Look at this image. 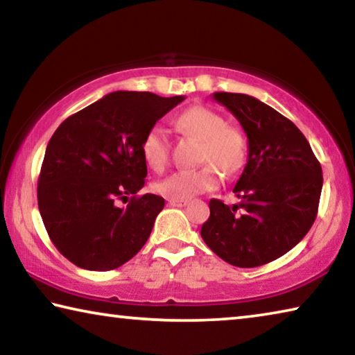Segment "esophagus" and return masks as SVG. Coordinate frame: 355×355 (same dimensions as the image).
Listing matches in <instances>:
<instances>
[{
    "mask_svg": "<svg viewBox=\"0 0 355 355\" xmlns=\"http://www.w3.org/2000/svg\"><path fill=\"white\" fill-rule=\"evenodd\" d=\"M167 202H169V205H171V207H178V208H182V207H186V205H188V200H175V199H169Z\"/></svg>",
    "mask_w": 355,
    "mask_h": 355,
    "instance_id": "esophagus-1",
    "label": "esophagus"
}]
</instances>
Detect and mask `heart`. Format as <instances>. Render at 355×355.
I'll use <instances>...</instances> for the list:
<instances>
[{"instance_id": "obj_1", "label": "heart", "mask_w": 355, "mask_h": 355, "mask_svg": "<svg viewBox=\"0 0 355 355\" xmlns=\"http://www.w3.org/2000/svg\"><path fill=\"white\" fill-rule=\"evenodd\" d=\"M175 125L183 133L202 141L199 163H205L194 171H177L155 183L158 194L175 200H188L202 192L213 191L220 183L219 169L232 175L241 169L248 144L244 135L235 127H228L219 112L207 106L196 105L183 111L175 119ZM146 163L153 171H163L169 163V137L161 125H153L141 144Z\"/></svg>"}]
</instances>
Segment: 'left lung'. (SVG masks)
I'll list each match as a JSON object with an SVG mask.
<instances>
[{"instance_id": "8db88e82", "label": "left lung", "mask_w": 355, "mask_h": 355, "mask_svg": "<svg viewBox=\"0 0 355 355\" xmlns=\"http://www.w3.org/2000/svg\"><path fill=\"white\" fill-rule=\"evenodd\" d=\"M213 98L241 123L249 153L233 188L239 203L209 200L200 235L233 266H261L291 250L313 225L321 164L300 130L274 107L245 94L214 92Z\"/></svg>"}]
</instances>
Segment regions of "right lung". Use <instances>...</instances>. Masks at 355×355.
<instances>
[{
    "instance_id": "obj_1",
    "label": "right lung",
    "mask_w": 355,
    "mask_h": 355,
    "mask_svg": "<svg viewBox=\"0 0 355 355\" xmlns=\"http://www.w3.org/2000/svg\"><path fill=\"white\" fill-rule=\"evenodd\" d=\"M183 100L117 91L59 125L45 150L37 202L48 236L69 261L111 271L147 243L164 199L139 196L147 177L141 144Z\"/></svg>"
}]
</instances>
